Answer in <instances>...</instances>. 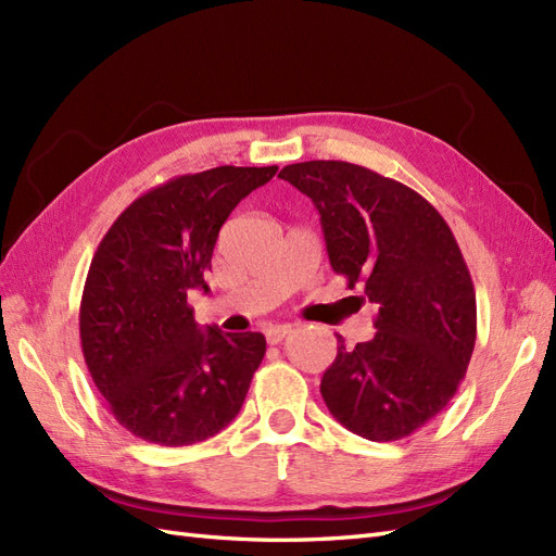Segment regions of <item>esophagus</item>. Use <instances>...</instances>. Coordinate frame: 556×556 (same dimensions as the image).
<instances>
[{
  "instance_id": "esophagus-1",
  "label": "esophagus",
  "mask_w": 556,
  "mask_h": 556,
  "mask_svg": "<svg viewBox=\"0 0 556 556\" xmlns=\"http://www.w3.org/2000/svg\"><path fill=\"white\" fill-rule=\"evenodd\" d=\"M290 325H271L266 329V341L271 343V346H276V343H280L285 337L290 334Z\"/></svg>"
}]
</instances>
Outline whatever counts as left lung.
<instances>
[{
    "mask_svg": "<svg viewBox=\"0 0 556 556\" xmlns=\"http://www.w3.org/2000/svg\"><path fill=\"white\" fill-rule=\"evenodd\" d=\"M320 213L329 264L377 306V334L339 349L320 381L337 421L371 442L426 426L456 395L477 337L468 266L421 193L346 161H304L280 175Z\"/></svg>",
    "mask_w": 556,
    "mask_h": 556,
    "instance_id": "1",
    "label": "left lung"
}]
</instances>
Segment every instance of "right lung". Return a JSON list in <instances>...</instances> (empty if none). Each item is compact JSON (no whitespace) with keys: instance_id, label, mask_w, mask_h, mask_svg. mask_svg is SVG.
<instances>
[{"instance_id":"obj_1","label":"right lung","mask_w":556,"mask_h":556,"mask_svg":"<svg viewBox=\"0 0 556 556\" xmlns=\"http://www.w3.org/2000/svg\"><path fill=\"white\" fill-rule=\"evenodd\" d=\"M276 170L219 166L175 177L132 201L100 241L81 296V351L135 438L197 444L241 412L266 339L201 329L187 294L207 292L203 274L222 224Z\"/></svg>"}]
</instances>
